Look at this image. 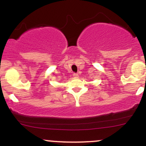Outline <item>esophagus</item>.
Wrapping results in <instances>:
<instances>
[{
    "label": "esophagus",
    "instance_id": "34e87169",
    "mask_svg": "<svg viewBox=\"0 0 146 146\" xmlns=\"http://www.w3.org/2000/svg\"><path fill=\"white\" fill-rule=\"evenodd\" d=\"M78 76H79V75H78V73H73V77H74V78H78Z\"/></svg>",
    "mask_w": 146,
    "mask_h": 146
}]
</instances>
